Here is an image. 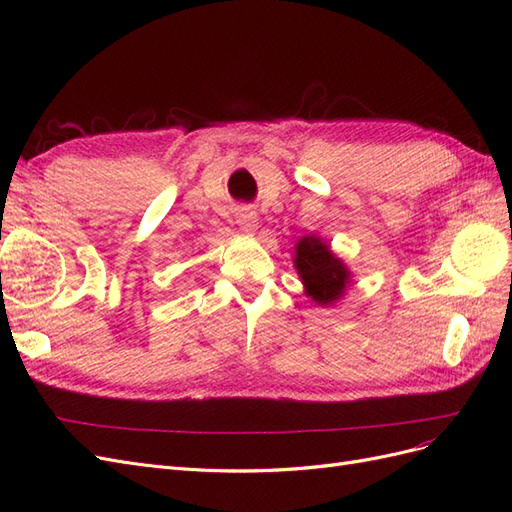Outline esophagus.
<instances>
[{"label": "esophagus", "mask_w": 512, "mask_h": 512, "mask_svg": "<svg viewBox=\"0 0 512 512\" xmlns=\"http://www.w3.org/2000/svg\"><path fill=\"white\" fill-rule=\"evenodd\" d=\"M237 222L245 232H254L258 226V218H256V211H252L250 207H243L237 213Z\"/></svg>", "instance_id": "obj_1"}]
</instances>
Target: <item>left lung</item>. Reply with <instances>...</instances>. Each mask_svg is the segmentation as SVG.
<instances>
[{"instance_id":"1","label":"left lung","mask_w":512,"mask_h":512,"mask_svg":"<svg viewBox=\"0 0 512 512\" xmlns=\"http://www.w3.org/2000/svg\"><path fill=\"white\" fill-rule=\"evenodd\" d=\"M294 265H297L307 294L316 303L329 305L342 297L348 282V271L342 265V260H337L331 254L329 245H324L316 237H303L297 243Z\"/></svg>"}]
</instances>
